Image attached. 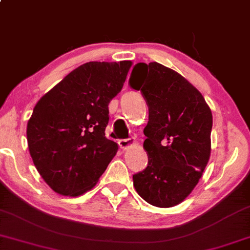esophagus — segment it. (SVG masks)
<instances>
[{
  "label": "esophagus",
  "instance_id": "esophagus-1",
  "mask_svg": "<svg viewBox=\"0 0 250 250\" xmlns=\"http://www.w3.org/2000/svg\"><path fill=\"white\" fill-rule=\"evenodd\" d=\"M119 145L122 149H128L132 147V146L136 145L135 138H127V139H120Z\"/></svg>",
  "mask_w": 250,
  "mask_h": 250
}]
</instances>
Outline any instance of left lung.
Segmentation results:
<instances>
[{"label":"left lung","instance_id":"1","mask_svg":"<svg viewBox=\"0 0 250 250\" xmlns=\"http://www.w3.org/2000/svg\"><path fill=\"white\" fill-rule=\"evenodd\" d=\"M129 83L148 106V165L132 176L134 186L149 205L174 207L191 194L210 158L211 109L184 76L159 62H138Z\"/></svg>","mask_w":250,"mask_h":250}]
</instances>
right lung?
I'll return each instance as SVG.
<instances>
[{
  "label": "right lung",
  "mask_w": 250,
  "mask_h": 250,
  "mask_svg": "<svg viewBox=\"0 0 250 250\" xmlns=\"http://www.w3.org/2000/svg\"><path fill=\"white\" fill-rule=\"evenodd\" d=\"M132 62H89L41 97L27 123V143L44 182L62 195L90 191L118 152L105 137L108 104Z\"/></svg>",
  "instance_id": "1"
}]
</instances>
